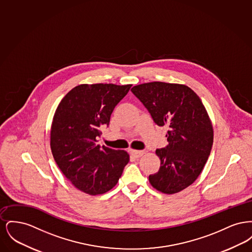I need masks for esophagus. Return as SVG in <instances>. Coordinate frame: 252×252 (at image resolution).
Here are the masks:
<instances>
[{
    "label": "esophagus",
    "instance_id": "esophagus-1",
    "mask_svg": "<svg viewBox=\"0 0 252 252\" xmlns=\"http://www.w3.org/2000/svg\"><path fill=\"white\" fill-rule=\"evenodd\" d=\"M130 153H131L132 156L134 157V158H141L144 154L143 150H131Z\"/></svg>",
    "mask_w": 252,
    "mask_h": 252
}]
</instances>
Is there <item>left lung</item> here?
<instances>
[{"mask_svg": "<svg viewBox=\"0 0 252 252\" xmlns=\"http://www.w3.org/2000/svg\"><path fill=\"white\" fill-rule=\"evenodd\" d=\"M158 126L167 125L168 144L157 149L160 167L149 176L159 192L176 193L198 178L210 156L214 130L200 98L185 85L150 82L131 89Z\"/></svg>", "mask_w": 252, "mask_h": 252, "instance_id": "8db88e82", "label": "left lung"}]
</instances>
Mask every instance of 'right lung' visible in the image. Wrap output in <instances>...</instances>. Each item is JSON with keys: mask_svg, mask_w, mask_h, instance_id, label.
<instances>
[{"mask_svg": "<svg viewBox=\"0 0 252 252\" xmlns=\"http://www.w3.org/2000/svg\"><path fill=\"white\" fill-rule=\"evenodd\" d=\"M131 85H79L61 100L51 127V149L64 176L82 192L96 195L118 182L129 155L97 144L101 128Z\"/></svg>", "mask_w": 252, "mask_h": 252, "instance_id": "add662e5", "label": "right lung"}]
</instances>
